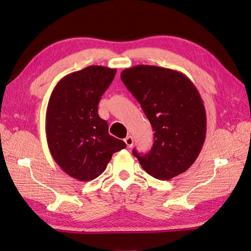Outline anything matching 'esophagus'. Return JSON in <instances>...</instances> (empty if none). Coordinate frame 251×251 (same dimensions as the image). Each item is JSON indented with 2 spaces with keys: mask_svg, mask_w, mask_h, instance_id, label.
Here are the masks:
<instances>
[{
  "mask_svg": "<svg viewBox=\"0 0 251 251\" xmlns=\"http://www.w3.org/2000/svg\"><path fill=\"white\" fill-rule=\"evenodd\" d=\"M125 142H126V144L127 146V148H132L133 147V144H134V139H133V137L132 136L130 135V136H126V137L125 138Z\"/></svg>",
  "mask_w": 251,
  "mask_h": 251,
  "instance_id": "esophagus-1",
  "label": "esophagus"
}]
</instances>
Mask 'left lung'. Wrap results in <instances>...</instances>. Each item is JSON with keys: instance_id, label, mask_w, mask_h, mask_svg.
<instances>
[{"instance_id": "8db88e82", "label": "left lung", "mask_w": 251, "mask_h": 251, "mask_svg": "<svg viewBox=\"0 0 251 251\" xmlns=\"http://www.w3.org/2000/svg\"><path fill=\"white\" fill-rule=\"evenodd\" d=\"M120 78L154 130V144L148 155L133 151L142 169L159 180L187 171L206 137V112L193 81L180 71L149 65L126 68Z\"/></svg>"}]
</instances>
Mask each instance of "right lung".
I'll return each mask as SVG.
<instances>
[{"label": "right lung", "mask_w": 251, "mask_h": 251, "mask_svg": "<svg viewBox=\"0 0 251 251\" xmlns=\"http://www.w3.org/2000/svg\"><path fill=\"white\" fill-rule=\"evenodd\" d=\"M116 69L89 66L66 75L53 89L46 112V138L51 156L70 177L86 182L103 173L112 155L126 147L109 134L98 116L102 94Z\"/></svg>", "instance_id": "add662e5"}]
</instances>
